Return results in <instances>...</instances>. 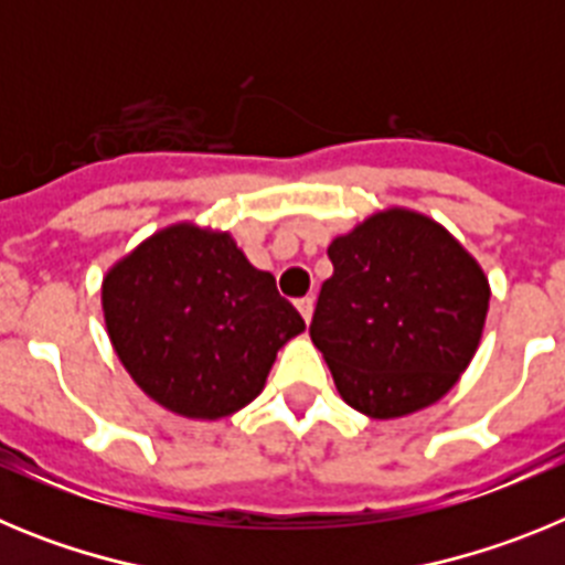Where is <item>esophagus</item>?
<instances>
[{"mask_svg": "<svg viewBox=\"0 0 565 565\" xmlns=\"http://www.w3.org/2000/svg\"><path fill=\"white\" fill-rule=\"evenodd\" d=\"M313 306H317V299H313V297H302V299H297V311L302 313V319H306V322H311V317H313Z\"/></svg>", "mask_w": 565, "mask_h": 565, "instance_id": "esophagus-1", "label": "esophagus"}]
</instances>
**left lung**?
Returning a JSON list of instances; mask_svg holds the SVG:
<instances>
[{"label": "left lung", "mask_w": 565, "mask_h": 565, "mask_svg": "<svg viewBox=\"0 0 565 565\" xmlns=\"http://www.w3.org/2000/svg\"><path fill=\"white\" fill-rule=\"evenodd\" d=\"M311 339L344 404L391 422L444 398L467 371L489 311L487 271L416 209L367 214L328 246Z\"/></svg>", "instance_id": "obj_1"}]
</instances>
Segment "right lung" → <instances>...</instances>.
Returning a JSON list of instances; mask_svg holds the SVG:
<instances>
[{
  "mask_svg": "<svg viewBox=\"0 0 565 565\" xmlns=\"http://www.w3.org/2000/svg\"><path fill=\"white\" fill-rule=\"evenodd\" d=\"M102 311L132 382L194 422L252 404L279 348L306 331L274 274L254 268L232 234L194 221L169 223L115 259Z\"/></svg>",
  "mask_w": 565,
  "mask_h": 565,
  "instance_id": "add662e5",
  "label": "right lung"
}]
</instances>
